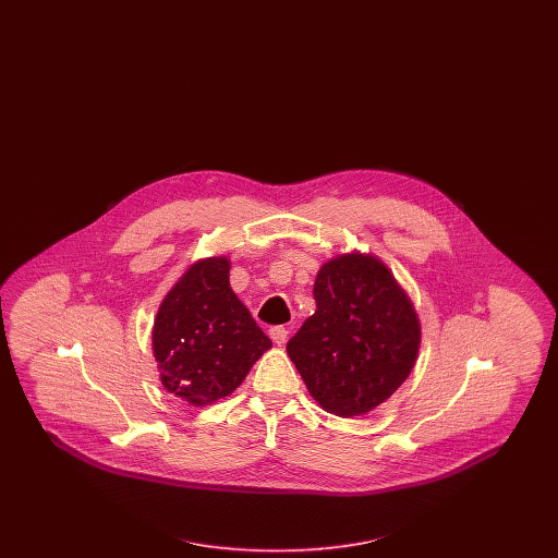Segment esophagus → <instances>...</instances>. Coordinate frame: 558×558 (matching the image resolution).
<instances>
[{
	"mask_svg": "<svg viewBox=\"0 0 558 558\" xmlns=\"http://www.w3.org/2000/svg\"><path fill=\"white\" fill-rule=\"evenodd\" d=\"M269 337H271V341H274L276 345H284L287 339H289V330H287L284 326H271V328H269Z\"/></svg>",
	"mask_w": 558,
	"mask_h": 558,
	"instance_id": "1",
	"label": "esophagus"
}]
</instances>
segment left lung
Returning a JSON list of instances; mask_svg holds the SVG:
<instances>
[{
	"mask_svg": "<svg viewBox=\"0 0 558 558\" xmlns=\"http://www.w3.org/2000/svg\"><path fill=\"white\" fill-rule=\"evenodd\" d=\"M314 299L316 312L289 341V357L326 412L366 414L414 368L418 314L389 267L362 253L319 267Z\"/></svg>",
	"mask_w": 558,
	"mask_h": 558,
	"instance_id": "1",
	"label": "left lung"
}]
</instances>
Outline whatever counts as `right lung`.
Listing matches in <instances>:
<instances>
[{"label": "right lung", "mask_w": 558, "mask_h": 558, "mask_svg": "<svg viewBox=\"0 0 558 558\" xmlns=\"http://www.w3.org/2000/svg\"><path fill=\"white\" fill-rule=\"evenodd\" d=\"M269 347L230 287L226 257L187 267L162 299L153 328L162 387L192 405L228 398Z\"/></svg>", "instance_id": "add662e5"}]
</instances>
